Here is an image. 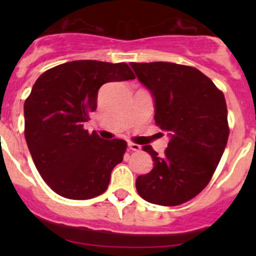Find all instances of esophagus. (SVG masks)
<instances>
[{
    "label": "esophagus",
    "mask_w": 256,
    "mask_h": 256,
    "mask_svg": "<svg viewBox=\"0 0 256 256\" xmlns=\"http://www.w3.org/2000/svg\"><path fill=\"white\" fill-rule=\"evenodd\" d=\"M128 148L131 150V151H136V152H138L141 150V146L140 144H132V142H130L128 144Z\"/></svg>",
    "instance_id": "obj_1"
}]
</instances>
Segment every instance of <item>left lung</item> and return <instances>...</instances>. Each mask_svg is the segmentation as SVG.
<instances>
[{
	"instance_id": "1",
	"label": "left lung",
	"mask_w": 256,
	"mask_h": 256,
	"mask_svg": "<svg viewBox=\"0 0 256 256\" xmlns=\"http://www.w3.org/2000/svg\"><path fill=\"white\" fill-rule=\"evenodd\" d=\"M130 66L151 92L154 121L170 138L164 156L144 146L154 168L138 177L136 190L154 204L180 206L204 190L220 161L229 136L226 99L192 66L167 62Z\"/></svg>"
}]
</instances>
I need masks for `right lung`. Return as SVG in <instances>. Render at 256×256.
<instances>
[{"instance_id":"1","label":"right lung","mask_w":256,"mask_h":256,"mask_svg":"<svg viewBox=\"0 0 256 256\" xmlns=\"http://www.w3.org/2000/svg\"><path fill=\"white\" fill-rule=\"evenodd\" d=\"M135 79L126 63L74 60L44 72L24 102V138L44 182L68 200H90L106 190L126 141L104 140L85 122L105 82Z\"/></svg>"}]
</instances>
